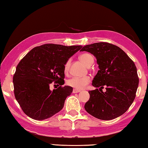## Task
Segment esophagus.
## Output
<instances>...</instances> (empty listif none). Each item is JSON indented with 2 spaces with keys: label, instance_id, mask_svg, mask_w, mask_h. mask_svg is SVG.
I'll return each instance as SVG.
<instances>
[{
  "label": "esophagus",
  "instance_id": "obj_1",
  "mask_svg": "<svg viewBox=\"0 0 148 148\" xmlns=\"http://www.w3.org/2000/svg\"><path fill=\"white\" fill-rule=\"evenodd\" d=\"M80 91V90H77V89H73V91H72V92H73V93H77V92H79Z\"/></svg>",
  "mask_w": 148,
  "mask_h": 148
}]
</instances>
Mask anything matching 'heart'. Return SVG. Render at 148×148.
<instances>
[{"mask_svg":"<svg viewBox=\"0 0 148 148\" xmlns=\"http://www.w3.org/2000/svg\"><path fill=\"white\" fill-rule=\"evenodd\" d=\"M79 58L84 64L86 65L87 66H91V65L93 63V57L89 53H83L80 55ZM70 64H71V59L67 60L66 62L64 63V71L65 73H67L69 70ZM90 82H91V78L89 76H82V77H77L74 76L70 78L68 81H67V85L71 86L73 88L81 90L84 89L87 85H88Z\"/></svg>","mask_w":148,"mask_h":148,"instance_id":"heart-1","label":"heart"}]
</instances>
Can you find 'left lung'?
I'll list each match as a JSON object with an SVG mask.
<instances>
[{"instance_id":"1","label":"left lung","mask_w":148,"mask_h":148,"mask_svg":"<svg viewBox=\"0 0 148 148\" xmlns=\"http://www.w3.org/2000/svg\"><path fill=\"white\" fill-rule=\"evenodd\" d=\"M80 51L93 55L99 68L92 85L101 91H89L90 98L84 106L87 112L102 120L121 116L133 102L138 86L134 62L120 47L107 42L86 45ZM104 86L106 92L102 91Z\"/></svg>"}]
</instances>
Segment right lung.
<instances>
[{
	"label": "right lung",
	"instance_id": "obj_1",
	"mask_svg": "<svg viewBox=\"0 0 148 148\" xmlns=\"http://www.w3.org/2000/svg\"><path fill=\"white\" fill-rule=\"evenodd\" d=\"M82 46L46 44L32 49L16 67L13 77L15 97L27 116L36 120L49 118L62 109L73 91L64 84V65ZM59 84L51 91L52 82Z\"/></svg>",
	"mask_w": 148,
	"mask_h": 148
}]
</instances>
